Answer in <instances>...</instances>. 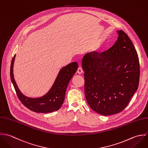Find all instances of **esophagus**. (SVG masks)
Returning <instances> with one entry per match:
<instances>
[{"instance_id": "obj_1", "label": "esophagus", "mask_w": 148, "mask_h": 148, "mask_svg": "<svg viewBox=\"0 0 148 148\" xmlns=\"http://www.w3.org/2000/svg\"><path fill=\"white\" fill-rule=\"evenodd\" d=\"M77 73L79 74H81L82 73H83V70L82 69V67H79L78 68V70H77Z\"/></svg>"}]
</instances>
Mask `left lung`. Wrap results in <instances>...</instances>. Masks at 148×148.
Returning a JSON list of instances; mask_svg holds the SVG:
<instances>
[{"label":"left lung","mask_w":148,"mask_h":148,"mask_svg":"<svg viewBox=\"0 0 148 148\" xmlns=\"http://www.w3.org/2000/svg\"><path fill=\"white\" fill-rule=\"evenodd\" d=\"M118 33L112 47L101 54L88 53L82 62L87 102L94 111L105 116L122 112L139 85L137 52L123 31Z\"/></svg>","instance_id":"1"}]
</instances>
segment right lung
Returning <instances> with one entry per match:
<instances>
[{
  "label": "right lung",
  "mask_w": 148,
  "mask_h": 148,
  "mask_svg": "<svg viewBox=\"0 0 148 148\" xmlns=\"http://www.w3.org/2000/svg\"><path fill=\"white\" fill-rule=\"evenodd\" d=\"M15 57V55L11 63L10 77L16 95L22 104L30 110L36 113H47L59 110L63 103L67 85L78 69V63L74 62L63 67L51 89L45 95L39 98H30L20 91L15 81L13 75Z\"/></svg>",
  "instance_id": "right-lung-1"
}]
</instances>
